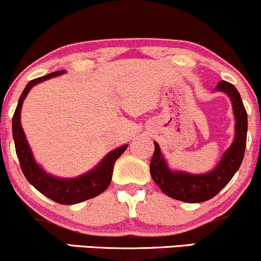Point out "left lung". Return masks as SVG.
Listing matches in <instances>:
<instances>
[{
	"instance_id": "1",
	"label": "left lung",
	"mask_w": 261,
	"mask_h": 261,
	"mask_svg": "<svg viewBox=\"0 0 261 261\" xmlns=\"http://www.w3.org/2000/svg\"><path fill=\"white\" fill-rule=\"evenodd\" d=\"M215 91L226 93L230 98L236 119V135L232 145L224 152L216 168L206 174L190 173L168 168L160 146L154 142V153L149 163V172L157 187L167 196L184 202H203L216 196L228 184L241 167L247 145L248 118L241 94L232 83L220 81Z\"/></svg>"
}]
</instances>
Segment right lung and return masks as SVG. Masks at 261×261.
Masks as SVG:
<instances>
[{"label": "right lung", "mask_w": 261, "mask_h": 261, "mask_svg": "<svg viewBox=\"0 0 261 261\" xmlns=\"http://www.w3.org/2000/svg\"><path fill=\"white\" fill-rule=\"evenodd\" d=\"M64 72L65 71L51 72L46 74V76L32 80L25 86L24 91L20 94L19 100H18V106L16 108V112L13 114V119H12V133H13L16 153L19 158L20 169H22L27 180L31 182L38 191H40L43 195L54 200L55 202L61 203V205H73V203H79L92 199V197L99 195L104 190H107L110 181H112L114 163L124 153L125 149L127 148V145H124L109 152L94 169L86 173V174L77 176V178H56L51 174H47L35 162L34 157H33L31 147H29L22 124H20L22 104L23 100L25 99L27 94L35 85L43 82L45 80L51 79V77L59 76V74Z\"/></svg>", "instance_id": "1"}]
</instances>
